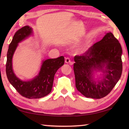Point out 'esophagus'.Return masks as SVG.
<instances>
[{"label": "esophagus", "instance_id": "esophagus-1", "mask_svg": "<svg viewBox=\"0 0 129 129\" xmlns=\"http://www.w3.org/2000/svg\"><path fill=\"white\" fill-rule=\"evenodd\" d=\"M65 62L67 63V64H68V63H70L71 62V60H70V59L69 58V57H66L65 58Z\"/></svg>", "mask_w": 129, "mask_h": 129}]
</instances>
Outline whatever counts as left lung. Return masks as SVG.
Listing matches in <instances>:
<instances>
[{
    "mask_svg": "<svg viewBox=\"0 0 129 129\" xmlns=\"http://www.w3.org/2000/svg\"><path fill=\"white\" fill-rule=\"evenodd\" d=\"M121 54L118 40L111 33H108L82 55H75L73 69L78 91L85 97L93 99L108 95L121 77ZM97 69L103 70L106 74L103 81L96 83L92 80V75L93 70Z\"/></svg>",
    "mask_w": 129,
    "mask_h": 129,
    "instance_id": "8db88e82",
    "label": "left lung"
}]
</instances>
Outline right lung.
Wrapping results in <instances>:
<instances>
[{
  "label": "right lung",
  "instance_id": "add662e5",
  "mask_svg": "<svg viewBox=\"0 0 129 129\" xmlns=\"http://www.w3.org/2000/svg\"><path fill=\"white\" fill-rule=\"evenodd\" d=\"M32 33L29 26H25L16 31L7 52L6 74L8 80L19 94L28 99H39L48 95L53 85L56 71L64 64V57L49 59L43 62L39 75L31 81H23L15 75L12 69V57L18 44Z\"/></svg>",
  "mask_w": 129,
  "mask_h": 129
}]
</instances>
